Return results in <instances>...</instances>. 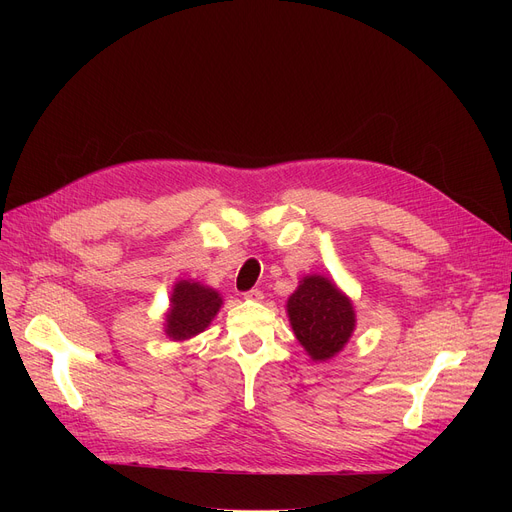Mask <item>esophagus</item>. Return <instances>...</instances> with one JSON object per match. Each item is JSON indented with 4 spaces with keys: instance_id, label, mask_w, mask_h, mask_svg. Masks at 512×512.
<instances>
[{
    "instance_id": "obj_1",
    "label": "esophagus",
    "mask_w": 512,
    "mask_h": 512,
    "mask_svg": "<svg viewBox=\"0 0 512 512\" xmlns=\"http://www.w3.org/2000/svg\"><path fill=\"white\" fill-rule=\"evenodd\" d=\"M245 299L247 301H261L263 299V292L259 288H251L245 292Z\"/></svg>"
}]
</instances>
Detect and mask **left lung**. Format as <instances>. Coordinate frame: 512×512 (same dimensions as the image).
I'll return each mask as SVG.
<instances>
[{"label":"left lung","instance_id":"8db88e82","mask_svg":"<svg viewBox=\"0 0 512 512\" xmlns=\"http://www.w3.org/2000/svg\"><path fill=\"white\" fill-rule=\"evenodd\" d=\"M294 336L313 361L338 355L355 332L351 299L324 276H305L286 303Z\"/></svg>","mask_w":512,"mask_h":512}]
</instances>
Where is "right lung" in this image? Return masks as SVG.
I'll use <instances>...</instances> for the list:
<instances>
[{"label": "right lung", "instance_id": "obj_1", "mask_svg": "<svg viewBox=\"0 0 512 512\" xmlns=\"http://www.w3.org/2000/svg\"><path fill=\"white\" fill-rule=\"evenodd\" d=\"M222 307L218 290L201 282L180 280L174 284L170 311L166 313V336L180 342L201 334Z\"/></svg>", "mask_w": 512, "mask_h": 512}]
</instances>
